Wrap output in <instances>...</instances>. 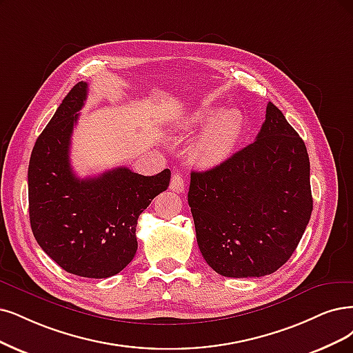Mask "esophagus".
<instances>
[{"instance_id": "34e87169", "label": "esophagus", "mask_w": 353, "mask_h": 353, "mask_svg": "<svg viewBox=\"0 0 353 353\" xmlns=\"http://www.w3.org/2000/svg\"><path fill=\"white\" fill-rule=\"evenodd\" d=\"M186 188V183H185V179L181 177L180 173H174L172 176V181H170V189H172L173 192L176 193H181L185 190Z\"/></svg>"}]
</instances>
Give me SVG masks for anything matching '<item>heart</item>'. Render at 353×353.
Wrapping results in <instances>:
<instances>
[{
    "mask_svg": "<svg viewBox=\"0 0 353 353\" xmlns=\"http://www.w3.org/2000/svg\"><path fill=\"white\" fill-rule=\"evenodd\" d=\"M218 110L215 106H202L183 122L185 130H194L211 123L193 143L190 151L193 161L201 165H215L225 160L243 132L244 116L241 110L230 108L216 117Z\"/></svg>",
    "mask_w": 353,
    "mask_h": 353,
    "instance_id": "1",
    "label": "heart"
}]
</instances>
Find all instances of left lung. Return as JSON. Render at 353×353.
<instances>
[{
    "instance_id": "left-lung-1",
    "label": "left lung",
    "mask_w": 353,
    "mask_h": 353,
    "mask_svg": "<svg viewBox=\"0 0 353 353\" xmlns=\"http://www.w3.org/2000/svg\"><path fill=\"white\" fill-rule=\"evenodd\" d=\"M188 202L199 250L227 278L276 272L295 252L312 211L304 141L273 103L250 145L192 172Z\"/></svg>"
}]
</instances>
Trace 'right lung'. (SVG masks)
Listing matches in <instances>:
<instances>
[{
  "label": "right lung",
  "mask_w": 353,
  "mask_h": 353,
  "mask_svg": "<svg viewBox=\"0 0 353 353\" xmlns=\"http://www.w3.org/2000/svg\"><path fill=\"white\" fill-rule=\"evenodd\" d=\"M87 83L65 96L29 163V215L42 250L63 270L84 278H109L134 259L138 216L170 185V170L142 176L128 167L80 179L72 172L70 145Z\"/></svg>",
  "instance_id": "add662e5"
}]
</instances>
